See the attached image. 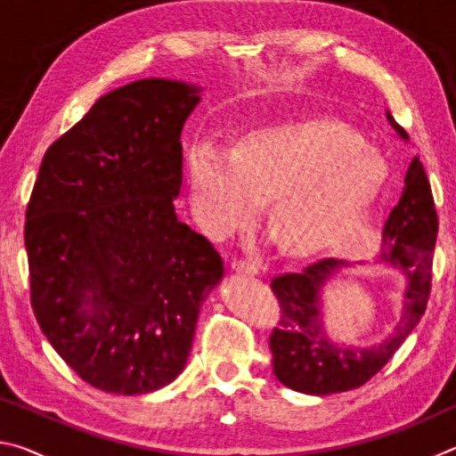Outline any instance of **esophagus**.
<instances>
[{"instance_id":"obj_1","label":"esophagus","mask_w":456,"mask_h":456,"mask_svg":"<svg viewBox=\"0 0 456 456\" xmlns=\"http://www.w3.org/2000/svg\"><path fill=\"white\" fill-rule=\"evenodd\" d=\"M231 267H233L235 272H243V273H249V275L259 273V265L256 264V261H249V259H233Z\"/></svg>"}]
</instances>
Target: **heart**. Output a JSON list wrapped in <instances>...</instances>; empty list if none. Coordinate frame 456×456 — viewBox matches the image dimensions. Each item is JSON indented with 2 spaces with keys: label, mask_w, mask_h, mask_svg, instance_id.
Returning <instances> with one entry per match:
<instances>
[{
  "label": "heart",
  "mask_w": 456,
  "mask_h": 456,
  "mask_svg": "<svg viewBox=\"0 0 456 456\" xmlns=\"http://www.w3.org/2000/svg\"><path fill=\"white\" fill-rule=\"evenodd\" d=\"M197 217L215 237L241 229L265 200V223L283 249L305 253L364 241L374 157L334 122L291 120L247 134L225 154L189 157Z\"/></svg>",
  "instance_id": "heart-1"
}]
</instances>
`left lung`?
Here are the masks:
<instances>
[{
  "instance_id": "left-lung-1",
  "label": "left lung",
  "mask_w": 456,
  "mask_h": 456,
  "mask_svg": "<svg viewBox=\"0 0 456 456\" xmlns=\"http://www.w3.org/2000/svg\"><path fill=\"white\" fill-rule=\"evenodd\" d=\"M396 133L408 141L390 112H386ZM438 217L428 176L419 157L412 159L404 176L398 203L382 229L384 264L400 269L406 277L404 315L382 344L372 348H346L330 342L322 328L320 293L323 283L348 264L323 257L299 272L275 275L272 289L280 302V323L269 336L277 380L304 395L326 396L366 384L386 366L427 310L432 283Z\"/></svg>"
}]
</instances>
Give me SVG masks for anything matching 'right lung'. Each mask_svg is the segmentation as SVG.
Wrapping results in <instances>:
<instances>
[{"label":"right lung","instance_id":"right-lung-1","mask_svg":"<svg viewBox=\"0 0 456 456\" xmlns=\"http://www.w3.org/2000/svg\"><path fill=\"white\" fill-rule=\"evenodd\" d=\"M199 100L184 82L136 80L44 154L26 211L29 296L53 350L98 390L171 384L223 277L213 243L175 213L181 130Z\"/></svg>","mask_w":456,"mask_h":456}]
</instances>
